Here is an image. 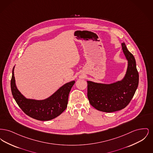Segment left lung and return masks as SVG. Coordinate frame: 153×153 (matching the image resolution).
<instances>
[{"mask_svg": "<svg viewBox=\"0 0 153 153\" xmlns=\"http://www.w3.org/2000/svg\"><path fill=\"white\" fill-rule=\"evenodd\" d=\"M122 49L128 60V68L123 80L112 84L87 81L89 103L99 111L112 112L124 108L131 102L139 84V73L134 56L124 43Z\"/></svg>", "mask_w": 153, "mask_h": 153, "instance_id": "8db88e82", "label": "left lung"}]
</instances>
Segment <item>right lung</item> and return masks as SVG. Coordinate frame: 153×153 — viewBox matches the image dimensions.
<instances>
[{
  "label": "right lung",
  "instance_id": "1",
  "mask_svg": "<svg viewBox=\"0 0 153 153\" xmlns=\"http://www.w3.org/2000/svg\"><path fill=\"white\" fill-rule=\"evenodd\" d=\"M13 69L11 80L12 95L18 106L29 117L41 121L51 120L61 114L67 107L69 94L74 81L64 85L51 97L44 100L26 99L16 87Z\"/></svg>",
  "mask_w": 153,
  "mask_h": 153
}]
</instances>
